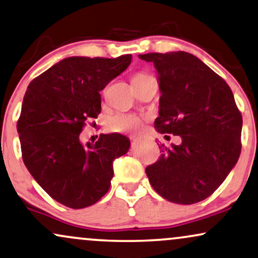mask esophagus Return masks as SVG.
Returning a JSON list of instances; mask_svg holds the SVG:
<instances>
[{
    "label": "esophagus",
    "mask_w": 258,
    "mask_h": 258,
    "mask_svg": "<svg viewBox=\"0 0 258 258\" xmlns=\"http://www.w3.org/2000/svg\"><path fill=\"white\" fill-rule=\"evenodd\" d=\"M139 141H140V139H133V145H136Z\"/></svg>",
    "instance_id": "esophagus-1"
}]
</instances>
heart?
<instances>
[{"label": "heart", "instance_id": "1", "mask_svg": "<svg viewBox=\"0 0 258 258\" xmlns=\"http://www.w3.org/2000/svg\"><path fill=\"white\" fill-rule=\"evenodd\" d=\"M152 77L146 72H139L133 77V81H140V80H146V78ZM142 119L141 117L136 116L133 113H124V112H118L114 113L113 116H111L107 120V125L112 132H118V133H130V132H136L142 126Z\"/></svg>", "mask_w": 258, "mask_h": 258}]
</instances>
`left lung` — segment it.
Returning a JSON list of instances; mask_svg holds the SVG:
<instances>
[{
  "instance_id": "obj_1",
  "label": "left lung",
  "mask_w": 258,
  "mask_h": 258,
  "mask_svg": "<svg viewBox=\"0 0 258 258\" xmlns=\"http://www.w3.org/2000/svg\"><path fill=\"white\" fill-rule=\"evenodd\" d=\"M139 57L153 62L158 74L162 95L154 128L181 138L180 145L159 147V159L146 168L150 183L171 203L204 201L219 188L240 156L243 117L231 88L186 51Z\"/></svg>"
}]
</instances>
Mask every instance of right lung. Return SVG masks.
<instances>
[{
	"instance_id": "1",
	"label": "right lung",
	"mask_w": 258,
	"mask_h": 258,
	"mask_svg": "<svg viewBox=\"0 0 258 258\" xmlns=\"http://www.w3.org/2000/svg\"><path fill=\"white\" fill-rule=\"evenodd\" d=\"M132 62V55L70 56L27 87L17 123L24 164L39 186L60 204L83 209L110 189L113 160L128 152L122 134H101L81 144L87 120L101 112L102 90Z\"/></svg>"
}]
</instances>
